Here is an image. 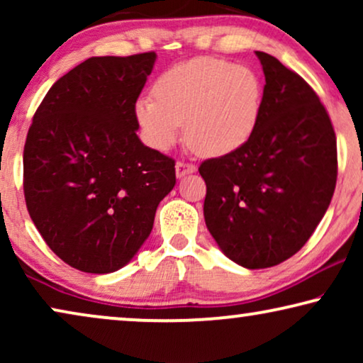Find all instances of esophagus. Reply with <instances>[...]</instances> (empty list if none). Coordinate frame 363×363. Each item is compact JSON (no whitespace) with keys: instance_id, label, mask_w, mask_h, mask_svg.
<instances>
[{"instance_id":"34e87169","label":"esophagus","mask_w":363,"mask_h":363,"mask_svg":"<svg viewBox=\"0 0 363 363\" xmlns=\"http://www.w3.org/2000/svg\"><path fill=\"white\" fill-rule=\"evenodd\" d=\"M175 172H177V177H178V178H183L185 175H188V173H195V172H196V167L193 165V163L177 162Z\"/></svg>"}]
</instances>
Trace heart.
<instances>
[{
	"mask_svg": "<svg viewBox=\"0 0 363 363\" xmlns=\"http://www.w3.org/2000/svg\"><path fill=\"white\" fill-rule=\"evenodd\" d=\"M155 96L135 102L148 145L167 152L185 132L198 152L225 157L246 145L259 123L264 86L251 67L216 57H195L162 74Z\"/></svg>",
	"mask_w": 363,
	"mask_h": 363,
	"instance_id": "1",
	"label": "heart"
}]
</instances>
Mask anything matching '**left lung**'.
<instances>
[{
  "label": "left lung",
  "instance_id": "obj_1",
  "mask_svg": "<svg viewBox=\"0 0 363 363\" xmlns=\"http://www.w3.org/2000/svg\"><path fill=\"white\" fill-rule=\"evenodd\" d=\"M264 102L250 142L198 168L206 183L208 231L247 269L294 256L315 231L337 182V140L325 107L309 84L269 54Z\"/></svg>",
  "mask_w": 363,
  "mask_h": 363
}]
</instances>
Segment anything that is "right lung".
Segmentation results:
<instances>
[{"instance_id":"obj_1","label":"right lung","mask_w":363,"mask_h":363,"mask_svg":"<svg viewBox=\"0 0 363 363\" xmlns=\"http://www.w3.org/2000/svg\"><path fill=\"white\" fill-rule=\"evenodd\" d=\"M155 52L89 57L49 89L23 153L24 200L43 240L91 274L121 269L175 186V160L137 135Z\"/></svg>"}]
</instances>
